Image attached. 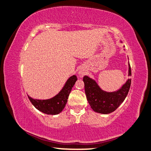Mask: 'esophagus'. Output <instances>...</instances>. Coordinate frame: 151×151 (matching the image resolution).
Masks as SVG:
<instances>
[{
  "label": "esophagus",
  "instance_id": "obj_1",
  "mask_svg": "<svg viewBox=\"0 0 151 151\" xmlns=\"http://www.w3.org/2000/svg\"><path fill=\"white\" fill-rule=\"evenodd\" d=\"M85 74V72L83 70H79V76L80 77H83Z\"/></svg>",
  "mask_w": 151,
  "mask_h": 151
}]
</instances>
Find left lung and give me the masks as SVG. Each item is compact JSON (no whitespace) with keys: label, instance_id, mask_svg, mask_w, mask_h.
<instances>
[{"label":"left lung","instance_id":"obj_1","mask_svg":"<svg viewBox=\"0 0 151 151\" xmlns=\"http://www.w3.org/2000/svg\"><path fill=\"white\" fill-rule=\"evenodd\" d=\"M122 43V42L121 41ZM128 76H131V68L128 63ZM85 93L90 106L94 111L108 114L115 111L127 97L131 85V79H128L117 91L107 92L99 86L95 80L84 76Z\"/></svg>","mask_w":151,"mask_h":151}]
</instances>
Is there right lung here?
I'll use <instances>...</instances> for the list:
<instances>
[{
  "label": "right lung",
  "mask_w": 151,
  "mask_h": 151,
  "mask_svg": "<svg viewBox=\"0 0 151 151\" xmlns=\"http://www.w3.org/2000/svg\"><path fill=\"white\" fill-rule=\"evenodd\" d=\"M77 80V76H71L67 80L60 92L50 99L39 100L31 98L29 95L28 97L33 105L40 111L48 115H56L60 114L65 106L70 93Z\"/></svg>",
  "instance_id": "obj_1"
}]
</instances>
